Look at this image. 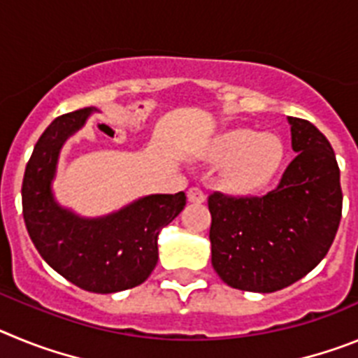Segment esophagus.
<instances>
[{"mask_svg":"<svg viewBox=\"0 0 358 358\" xmlns=\"http://www.w3.org/2000/svg\"><path fill=\"white\" fill-rule=\"evenodd\" d=\"M186 195H188L189 202H197V204H201V202L206 201V195H204V192H202L201 188H189Z\"/></svg>","mask_w":358,"mask_h":358,"instance_id":"1","label":"esophagus"}]
</instances>
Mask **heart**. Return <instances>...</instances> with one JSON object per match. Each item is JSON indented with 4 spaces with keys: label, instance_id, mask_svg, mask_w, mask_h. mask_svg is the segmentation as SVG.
<instances>
[{
    "label": "heart",
    "instance_id": "1",
    "mask_svg": "<svg viewBox=\"0 0 358 358\" xmlns=\"http://www.w3.org/2000/svg\"><path fill=\"white\" fill-rule=\"evenodd\" d=\"M213 163H224L222 185L235 195L264 189L280 170L283 143L278 136L251 129H233L217 136L202 152Z\"/></svg>",
    "mask_w": 358,
    "mask_h": 358
}]
</instances>
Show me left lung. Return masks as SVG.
Listing matches in <instances>:
<instances>
[{"instance_id":"obj_1","label":"left lung","mask_w":358,"mask_h":358,"mask_svg":"<svg viewBox=\"0 0 358 358\" xmlns=\"http://www.w3.org/2000/svg\"><path fill=\"white\" fill-rule=\"evenodd\" d=\"M297 156L280 185L264 197L215 192L211 264L220 280L248 292H276L292 285L327 256L343 213L339 164L315 125L289 116Z\"/></svg>"}]
</instances>
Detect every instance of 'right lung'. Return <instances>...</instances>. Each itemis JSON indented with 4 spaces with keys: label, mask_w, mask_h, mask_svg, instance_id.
I'll return each instance as SVG.
<instances>
[{
    "label": "right lung",
    "mask_w": 358,
    "mask_h": 358,
    "mask_svg": "<svg viewBox=\"0 0 358 358\" xmlns=\"http://www.w3.org/2000/svg\"><path fill=\"white\" fill-rule=\"evenodd\" d=\"M94 107L53 120L34 147L23 177V217L43 260L71 281L96 294L141 285L157 264V236L186 204L185 192L156 194L103 217H80L61 206L52 182L62 145L80 131Z\"/></svg>",
    "instance_id": "right-lung-1"
}]
</instances>
